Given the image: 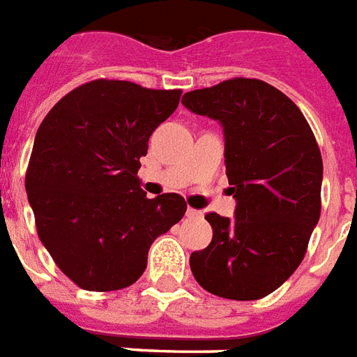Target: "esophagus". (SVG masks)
I'll return each mask as SVG.
<instances>
[{"label": "esophagus", "mask_w": 357, "mask_h": 357, "mask_svg": "<svg viewBox=\"0 0 357 357\" xmlns=\"http://www.w3.org/2000/svg\"><path fill=\"white\" fill-rule=\"evenodd\" d=\"M187 217L189 219H198V217H202V211H198L195 208H187Z\"/></svg>", "instance_id": "obj_1"}]
</instances>
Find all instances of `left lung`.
I'll return each mask as SVG.
<instances>
[{
	"mask_svg": "<svg viewBox=\"0 0 357 357\" xmlns=\"http://www.w3.org/2000/svg\"><path fill=\"white\" fill-rule=\"evenodd\" d=\"M181 102L222 125L228 192L236 198L234 219L206 215L213 239L190 255V271L219 298H264L298 269L320 219L317 138L298 106L257 78L195 89Z\"/></svg>",
	"mask_w": 357,
	"mask_h": 357,
	"instance_id": "8db88e82",
	"label": "left lung"
}]
</instances>
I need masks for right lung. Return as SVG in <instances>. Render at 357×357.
<instances>
[{"label":"right lung","instance_id":"right-lung-1","mask_svg":"<svg viewBox=\"0 0 357 357\" xmlns=\"http://www.w3.org/2000/svg\"><path fill=\"white\" fill-rule=\"evenodd\" d=\"M179 97L181 89L99 78L58 100L35 135L26 192L37 234L84 290L138 281L151 243L187 211L176 192L146 198L136 176L149 136Z\"/></svg>","mask_w":357,"mask_h":357}]
</instances>
